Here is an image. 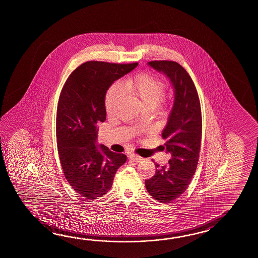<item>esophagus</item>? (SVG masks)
<instances>
[{
	"label": "esophagus",
	"instance_id": "obj_1",
	"mask_svg": "<svg viewBox=\"0 0 258 258\" xmlns=\"http://www.w3.org/2000/svg\"><path fill=\"white\" fill-rule=\"evenodd\" d=\"M128 158L129 159H132V160H134V161H136V162H140V161H142L143 159L140 157V156H137L136 154L130 153L128 155Z\"/></svg>",
	"mask_w": 258,
	"mask_h": 258
}]
</instances>
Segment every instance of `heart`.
Segmentation results:
<instances>
[{
  "label": "heart",
  "mask_w": 258,
  "mask_h": 258,
  "mask_svg": "<svg viewBox=\"0 0 258 258\" xmlns=\"http://www.w3.org/2000/svg\"><path fill=\"white\" fill-rule=\"evenodd\" d=\"M124 88L142 102L145 109H155L164 96V83L148 74L128 78L124 81ZM122 96L123 91L117 84L109 89L105 98V107L108 112L114 110Z\"/></svg>",
  "instance_id": "b5f03b06"
}]
</instances>
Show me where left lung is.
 I'll list each match as a JSON object with an SVG mask.
<instances>
[{"label":"left lung","mask_w":258,"mask_h":258,"mask_svg":"<svg viewBox=\"0 0 258 258\" xmlns=\"http://www.w3.org/2000/svg\"><path fill=\"white\" fill-rule=\"evenodd\" d=\"M154 70L169 78L174 100L162 132L168 166L156 165V174L145 181L151 197L161 203L181 197L192 181L198 167L202 137V115L198 91L186 70L172 60L148 62Z\"/></svg>","instance_id":"1"}]
</instances>
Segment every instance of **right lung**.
<instances>
[{"label": "right lung", "instance_id": "obj_1", "mask_svg": "<svg viewBox=\"0 0 258 258\" xmlns=\"http://www.w3.org/2000/svg\"><path fill=\"white\" fill-rule=\"evenodd\" d=\"M138 66L87 61L66 80L56 117L58 152L70 185L83 198L103 197L126 156L98 145V123L106 120L105 97L114 81Z\"/></svg>", "mask_w": 258, "mask_h": 258}]
</instances>
